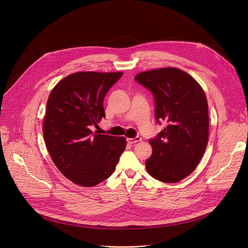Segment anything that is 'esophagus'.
I'll return each instance as SVG.
<instances>
[{
	"mask_svg": "<svg viewBox=\"0 0 248 248\" xmlns=\"http://www.w3.org/2000/svg\"><path fill=\"white\" fill-rule=\"evenodd\" d=\"M126 140H127V142H128L129 144H134V143L139 142V141H141V137L136 136V137H134V138H127Z\"/></svg>",
	"mask_w": 248,
	"mask_h": 248,
	"instance_id": "1",
	"label": "esophagus"
}]
</instances>
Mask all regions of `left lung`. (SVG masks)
<instances>
[{
	"label": "left lung",
	"mask_w": 248,
	"mask_h": 248,
	"mask_svg": "<svg viewBox=\"0 0 248 248\" xmlns=\"http://www.w3.org/2000/svg\"><path fill=\"white\" fill-rule=\"evenodd\" d=\"M134 79L155 100V119L166 127L149 143L153 153L146 160L152 178L168 184L189 175L199 164L208 143L209 117L205 93L184 70L165 67L138 74Z\"/></svg>",
	"instance_id": "8db88e82"
}]
</instances>
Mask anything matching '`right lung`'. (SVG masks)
I'll return each instance as SVG.
<instances>
[{
  "instance_id": "right-lung-1",
  "label": "right lung",
  "mask_w": 248,
  "mask_h": 248,
  "mask_svg": "<svg viewBox=\"0 0 248 248\" xmlns=\"http://www.w3.org/2000/svg\"><path fill=\"white\" fill-rule=\"evenodd\" d=\"M123 73L81 72L51 91L43 135L51 158L66 179L94 186L114 172L126 146L124 137L92 131L105 118L104 98Z\"/></svg>"
}]
</instances>
